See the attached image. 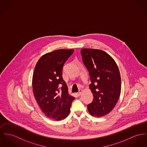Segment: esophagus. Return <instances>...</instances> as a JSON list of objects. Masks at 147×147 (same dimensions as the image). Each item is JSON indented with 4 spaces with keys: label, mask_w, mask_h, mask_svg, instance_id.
I'll use <instances>...</instances> for the list:
<instances>
[{
    "label": "esophagus",
    "mask_w": 147,
    "mask_h": 147,
    "mask_svg": "<svg viewBox=\"0 0 147 147\" xmlns=\"http://www.w3.org/2000/svg\"><path fill=\"white\" fill-rule=\"evenodd\" d=\"M82 90H79V92L77 93V94H78V96H80L81 94H82Z\"/></svg>",
    "instance_id": "obj_1"
}]
</instances>
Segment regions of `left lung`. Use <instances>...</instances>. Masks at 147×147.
I'll return each mask as SVG.
<instances>
[{"label": "left lung", "instance_id": "8db88e82", "mask_svg": "<svg viewBox=\"0 0 147 147\" xmlns=\"http://www.w3.org/2000/svg\"><path fill=\"white\" fill-rule=\"evenodd\" d=\"M82 60L90 74L93 101L87 105L92 116L101 117L110 113L120 97L121 77L115 60L97 49L81 50Z\"/></svg>", "mask_w": 147, "mask_h": 147}]
</instances>
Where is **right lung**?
I'll return each mask as SVG.
<instances>
[{
	"instance_id": "right-lung-1",
	"label": "right lung",
	"mask_w": 147,
	"mask_h": 147,
	"mask_svg": "<svg viewBox=\"0 0 147 147\" xmlns=\"http://www.w3.org/2000/svg\"><path fill=\"white\" fill-rule=\"evenodd\" d=\"M74 50L60 49L40 57L34 68L32 87L34 96L46 116L55 120L67 117L75 99L68 93L63 78L64 64Z\"/></svg>"
}]
</instances>
